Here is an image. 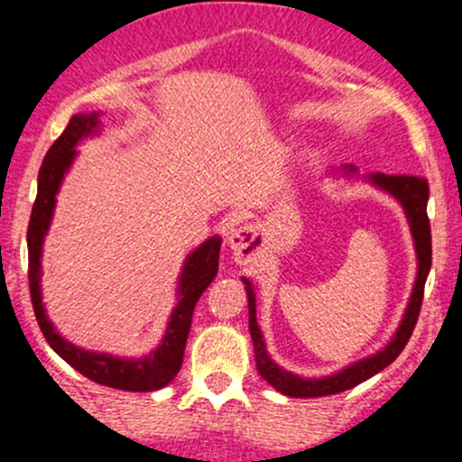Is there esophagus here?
Wrapping results in <instances>:
<instances>
[{"mask_svg":"<svg viewBox=\"0 0 462 462\" xmlns=\"http://www.w3.org/2000/svg\"><path fill=\"white\" fill-rule=\"evenodd\" d=\"M227 243H230L232 254H235V261L245 264L252 261L258 254V247H261V241H258V230L254 226H238L230 232L227 236Z\"/></svg>","mask_w":462,"mask_h":462,"instance_id":"34e87169","label":"esophagus"}]
</instances>
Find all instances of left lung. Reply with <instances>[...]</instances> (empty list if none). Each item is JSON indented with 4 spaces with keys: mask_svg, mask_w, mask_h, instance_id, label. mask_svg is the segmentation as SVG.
Returning <instances> with one entry per match:
<instances>
[{
    "mask_svg": "<svg viewBox=\"0 0 462 462\" xmlns=\"http://www.w3.org/2000/svg\"><path fill=\"white\" fill-rule=\"evenodd\" d=\"M352 171V169H349ZM371 182L378 184L380 189L389 190L391 195H395L397 199L404 206L408 224H411L412 236H415V247H417V258H419V272H417V282L415 291L411 295V304H408L404 319L393 341L386 346L383 352H378L375 356L360 360L356 365H349L347 369L338 371V374L328 375L321 380H304L300 375L289 374L282 367L273 363L267 356V349H264V341L261 328L256 323V298H254L252 284L245 280L247 289V306H249V332H252L254 341V352H256V367L258 374L267 380L280 393L289 397H321V395H334L341 393V391L354 389V386L369 380L371 375H375L378 371L389 367L393 360L400 356L402 349L406 347L408 338L412 337L415 330V323L419 319V310H421L423 301V286H426L428 272H430L432 264V236H430V219H428V180L421 176H384V173H374L369 178Z\"/></svg>",
    "mask_w": 462,
    "mask_h": 462,
    "instance_id": "obj_1",
    "label": "left lung"
}]
</instances>
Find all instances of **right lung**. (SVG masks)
Here are the masks:
<instances>
[{"mask_svg": "<svg viewBox=\"0 0 462 462\" xmlns=\"http://www.w3.org/2000/svg\"><path fill=\"white\" fill-rule=\"evenodd\" d=\"M95 128H97V115L95 113L73 115L69 119L67 128L62 130V134L45 153L43 164H41L39 193H36L34 206H32L28 224V282L32 306H34L41 332H43L51 349L60 354L73 369L87 375L88 380L121 391H156L171 383L180 367H182L184 346H187L195 304H198L201 293L208 289V284L213 282L217 275L221 245L219 238H210L189 256L182 278H180V301L176 310H173L171 321H169L162 346L150 358H113L106 356V354L84 352V349L67 343L47 321L43 304H41V245H43V236L47 227H50L51 213H54L58 187H60L62 176H65L69 164L76 156L78 141L82 136L91 134Z\"/></svg>", "mask_w": 462, "mask_h": 462, "instance_id": "1", "label": "right lung"}]
</instances>
